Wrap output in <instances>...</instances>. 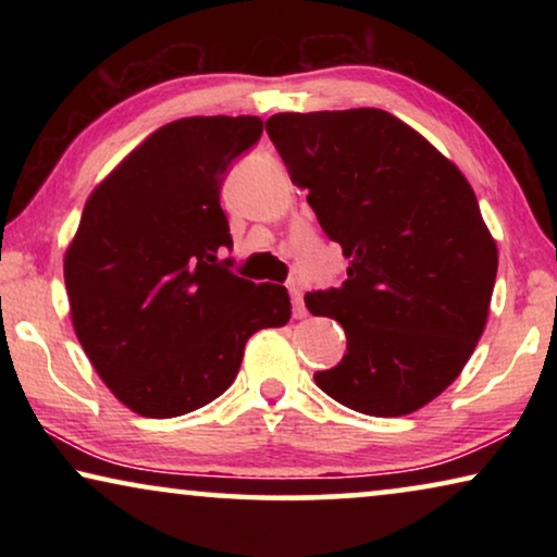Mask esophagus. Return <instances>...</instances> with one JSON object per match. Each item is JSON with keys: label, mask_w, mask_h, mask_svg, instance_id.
<instances>
[{"label": "esophagus", "mask_w": 557, "mask_h": 557, "mask_svg": "<svg viewBox=\"0 0 557 557\" xmlns=\"http://www.w3.org/2000/svg\"><path fill=\"white\" fill-rule=\"evenodd\" d=\"M288 294H292V304H294V319L307 317V309H304V286L299 281H292V284H288Z\"/></svg>", "instance_id": "1"}]
</instances>
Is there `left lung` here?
Here are the masks:
<instances>
[{
    "instance_id": "left-lung-1",
    "label": "left lung",
    "mask_w": 557,
    "mask_h": 557,
    "mask_svg": "<svg viewBox=\"0 0 557 557\" xmlns=\"http://www.w3.org/2000/svg\"><path fill=\"white\" fill-rule=\"evenodd\" d=\"M265 132L349 258L337 288L304 296L347 334V355L314 383L357 413H413L459 377L490 314L497 243L474 189L380 109L276 113Z\"/></svg>"
}]
</instances>
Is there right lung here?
Returning a JSON list of instances; mask_svg holds the SVG:
<instances>
[{
  "label": "right lung",
  "mask_w": 557,
  "mask_h": 557,
  "mask_svg": "<svg viewBox=\"0 0 557 557\" xmlns=\"http://www.w3.org/2000/svg\"><path fill=\"white\" fill-rule=\"evenodd\" d=\"M258 116H189L147 136L94 193L65 250L73 330L109 391L147 418L197 410L233 385L250 334L292 317L281 284L220 261L227 166Z\"/></svg>",
  "instance_id": "add662e5"
}]
</instances>
